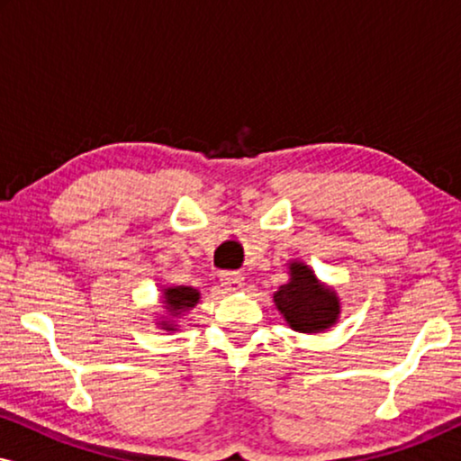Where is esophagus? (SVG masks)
Segmentation results:
<instances>
[{"label": "esophagus", "mask_w": 461, "mask_h": 461, "mask_svg": "<svg viewBox=\"0 0 461 461\" xmlns=\"http://www.w3.org/2000/svg\"><path fill=\"white\" fill-rule=\"evenodd\" d=\"M220 283H222L226 292H239V289L243 287V279L239 275H224L222 279H220Z\"/></svg>", "instance_id": "34e87169"}]
</instances>
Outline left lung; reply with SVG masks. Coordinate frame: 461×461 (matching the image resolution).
Returning a JSON list of instances; mask_svg holds the SVG:
<instances>
[{
    "instance_id": "8db88e82",
    "label": "left lung",
    "mask_w": 461,
    "mask_h": 461,
    "mask_svg": "<svg viewBox=\"0 0 461 461\" xmlns=\"http://www.w3.org/2000/svg\"><path fill=\"white\" fill-rule=\"evenodd\" d=\"M289 279L273 294L276 311L294 331L323 333L338 323L342 304L336 289L319 281L302 260H289Z\"/></svg>"
}]
</instances>
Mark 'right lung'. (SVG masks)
<instances>
[{
    "label": "right lung",
    "instance_id": "add662e5",
    "mask_svg": "<svg viewBox=\"0 0 461 461\" xmlns=\"http://www.w3.org/2000/svg\"><path fill=\"white\" fill-rule=\"evenodd\" d=\"M201 294L199 289L186 287V285H172V287H161V304L166 308L167 317L157 319V325L166 331H178V317L193 311L199 304Z\"/></svg>",
    "mask_w": 461,
    "mask_h": 461
}]
</instances>
